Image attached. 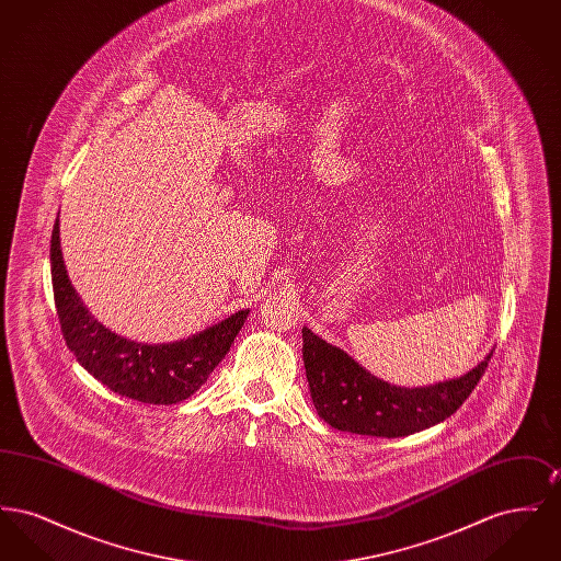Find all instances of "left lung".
I'll use <instances>...</instances> for the list:
<instances>
[{
    "label": "left lung",
    "mask_w": 561,
    "mask_h": 561,
    "mask_svg": "<svg viewBox=\"0 0 561 561\" xmlns=\"http://www.w3.org/2000/svg\"><path fill=\"white\" fill-rule=\"evenodd\" d=\"M490 357L458 378L410 389L376 378L343 348L302 328V362L318 414L330 427L357 435L405 437L446 421L471 396Z\"/></svg>",
    "instance_id": "obj_1"
}]
</instances>
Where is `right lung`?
Returning a JSON list of instances; mask_svg holds the SVG:
<instances>
[{"mask_svg":"<svg viewBox=\"0 0 561 561\" xmlns=\"http://www.w3.org/2000/svg\"><path fill=\"white\" fill-rule=\"evenodd\" d=\"M58 233L56 218L50 241L54 305L65 343L81 368L122 398L156 405L191 398L222 362L250 311H238L176 343L145 345L124 339L83 307L69 282Z\"/></svg>","mask_w":561,"mask_h":561,"instance_id":"1","label":"right lung"}]
</instances>
